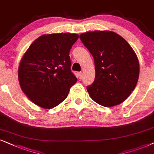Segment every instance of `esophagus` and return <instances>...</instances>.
<instances>
[{"label": "esophagus", "mask_w": 154, "mask_h": 154, "mask_svg": "<svg viewBox=\"0 0 154 154\" xmlns=\"http://www.w3.org/2000/svg\"><path fill=\"white\" fill-rule=\"evenodd\" d=\"M78 77H79V79L82 78V77H83V73L82 72H80L78 73Z\"/></svg>", "instance_id": "esophagus-1"}]
</instances>
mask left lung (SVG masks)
<instances>
[{
    "label": "left lung",
    "mask_w": 154,
    "mask_h": 154,
    "mask_svg": "<svg viewBox=\"0 0 154 154\" xmlns=\"http://www.w3.org/2000/svg\"><path fill=\"white\" fill-rule=\"evenodd\" d=\"M79 38L94 59L95 79L87 87L92 100L105 107L122 103L138 82L139 63L134 51L111 31L82 33Z\"/></svg>",
    "instance_id": "8db88e82"
}]
</instances>
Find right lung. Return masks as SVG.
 <instances>
[{"instance_id": "obj_1", "label": "right lung", "mask_w": 154, "mask_h": 154, "mask_svg": "<svg viewBox=\"0 0 154 154\" xmlns=\"http://www.w3.org/2000/svg\"><path fill=\"white\" fill-rule=\"evenodd\" d=\"M79 35L44 34L26 51L18 67L20 87L36 106L51 109L68 95L77 79L71 72L69 51Z\"/></svg>"}]
</instances>
